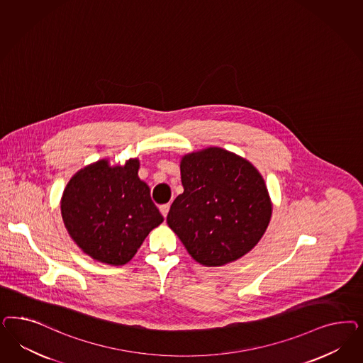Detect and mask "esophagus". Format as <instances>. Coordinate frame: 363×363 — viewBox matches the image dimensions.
I'll list each match as a JSON object with an SVG mask.
<instances>
[{
  "label": "esophagus",
  "mask_w": 363,
  "mask_h": 363,
  "mask_svg": "<svg viewBox=\"0 0 363 363\" xmlns=\"http://www.w3.org/2000/svg\"><path fill=\"white\" fill-rule=\"evenodd\" d=\"M169 207H171V206H169V203H167V204H162V206L159 207L164 218H167V215H168V212H169Z\"/></svg>",
  "instance_id": "obj_1"
}]
</instances>
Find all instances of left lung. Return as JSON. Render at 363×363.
<instances>
[{"label": "left lung", "instance_id": "8db88e82", "mask_svg": "<svg viewBox=\"0 0 363 363\" xmlns=\"http://www.w3.org/2000/svg\"><path fill=\"white\" fill-rule=\"evenodd\" d=\"M184 192L167 216L169 228L198 263L216 267L246 255L269 227L272 204L257 168L218 147L180 162Z\"/></svg>", "mask_w": 363, "mask_h": 363}]
</instances>
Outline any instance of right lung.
<instances>
[{
  "label": "right lung",
  "mask_w": 363,
  "mask_h": 363,
  "mask_svg": "<svg viewBox=\"0 0 363 363\" xmlns=\"http://www.w3.org/2000/svg\"><path fill=\"white\" fill-rule=\"evenodd\" d=\"M129 159L111 167L103 159L72 176L61 198V216L73 242L89 257L111 266L128 263L147 235L163 222L150 187Z\"/></svg>",
  "instance_id": "obj_1"
}]
</instances>
